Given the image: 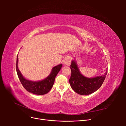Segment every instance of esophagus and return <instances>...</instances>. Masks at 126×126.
Wrapping results in <instances>:
<instances>
[{"mask_svg":"<svg viewBox=\"0 0 126 126\" xmlns=\"http://www.w3.org/2000/svg\"><path fill=\"white\" fill-rule=\"evenodd\" d=\"M70 63H71V60L70 58H68V57L67 58H66L63 60L64 64H65V65H67V66H69L70 64Z\"/></svg>","mask_w":126,"mask_h":126,"instance_id":"obj_1","label":"esophagus"}]
</instances>
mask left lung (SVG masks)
Listing matches in <instances>:
<instances>
[{
  "mask_svg": "<svg viewBox=\"0 0 126 126\" xmlns=\"http://www.w3.org/2000/svg\"><path fill=\"white\" fill-rule=\"evenodd\" d=\"M71 74L69 79L70 86L76 93L81 95H88L97 91L101 86L107 74V70L102 76L94 78L85 77L80 72L76 62L72 60L70 65Z\"/></svg>",
  "mask_w": 126,
  "mask_h": 126,
  "instance_id": "1",
  "label": "left lung"
}]
</instances>
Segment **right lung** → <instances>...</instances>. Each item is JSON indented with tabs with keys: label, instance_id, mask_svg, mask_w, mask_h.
Returning a JSON list of instances; mask_svg holds the SVG:
<instances>
[{
	"label": "right lung",
	"instance_id": "add662e5",
	"mask_svg": "<svg viewBox=\"0 0 126 126\" xmlns=\"http://www.w3.org/2000/svg\"><path fill=\"white\" fill-rule=\"evenodd\" d=\"M18 57H17L16 71L21 84L24 88L29 92L35 94L43 95L46 94L50 91L55 82V79L57 75L62 67V64L54 67L52 69L50 74L48 77L39 81H32L26 79L21 75L20 71L18 68Z\"/></svg>",
	"mask_w": 126,
	"mask_h": 126
}]
</instances>
